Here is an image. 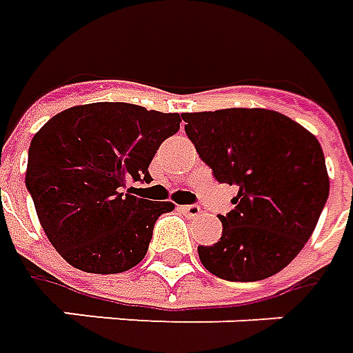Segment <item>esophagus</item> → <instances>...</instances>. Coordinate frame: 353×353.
I'll return each mask as SVG.
<instances>
[{"label": "esophagus", "mask_w": 353, "mask_h": 353, "mask_svg": "<svg viewBox=\"0 0 353 353\" xmlns=\"http://www.w3.org/2000/svg\"><path fill=\"white\" fill-rule=\"evenodd\" d=\"M181 210L185 212L187 216H191V218L199 216V214L203 212V210H201V207H199V205H185V207H181Z\"/></svg>", "instance_id": "34e87169"}]
</instances>
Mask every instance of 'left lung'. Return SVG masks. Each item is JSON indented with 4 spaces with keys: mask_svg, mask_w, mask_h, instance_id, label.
<instances>
[{
    "mask_svg": "<svg viewBox=\"0 0 353 353\" xmlns=\"http://www.w3.org/2000/svg\"><path fill=\"white\" fill-rule=\"evenodd\" d=\"M185 133L218 183L236 185L220 214L222 237L199 245L203 267L230 282L265 280L307 243L328 199L325 154L315 135L263 108L183 114Z\"/></svg>",
    "mask_w": 353,
    "mask_h": 353,
    "instance_id": "left-lung-1",
    "label": "left lung"
}]
</instances>
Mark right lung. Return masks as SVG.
<instances>
[{
	"label": "right lung",
	"instance_id": "right-lung-1",
	"mask_svg": "<svg viewBox=\"0 0 353 353\" xmlns=\"http://www.w3.org/2000/svg\"><path fill=\"white\" fill-rule=\"evenodd\" d=\"M179 114L125 102H96L63 110L28 148L25 183L50 243L71 267L116 274L145 259L170 201L137 195L131 181H148V164Z\"/></svg>",
	"mask_w": 353,
	"mask_h": 353
}]
</instances>
